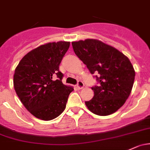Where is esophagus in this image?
I'll use <instances>...</instances> for the list:
<instances>
[{
	"label": "esophagus",
	"instance_id": "1",
	"mask_svg": "<svg viewBox=\"0 0 150 150\" xmlns=\"http://www.w3.org/2000/svg\"><path fill=\"white\" fill-rule=\"evenodd\" d=\"M77 87H78V89H82V88L84 87V83H83V82L81 81V80H78V83H77Z\"/></svg>",
	"mask_w": 150,
	"mask_h": 150
}]
</instances>
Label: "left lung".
Masks as SVG:
<instances>
[{
	"mask_svg": "<svg viewBox=\"0 0 150 150\" xmlns=\"http://www.w3.org/2000/svg\"><path fill=\"white\" fill-rule=\"evenodd\" d=\"M75 54L95 74L94 96L86 105L92 113L108 116L124 105L130 95L135 71L129 58L114 47L96 39L72 42Z\"/></svg>",
	"mask_w": 150,
	"mask_h": 150,
	"instance_id": "obj_1",
	"label": "left lung"
}]
</instances>
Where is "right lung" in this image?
I'll list each match as a JSON object with an SVG mask.
<instances>
[{
	"label": "right lung",
	"instance_id": "obj_1",
	"mask_svg": "<svg viewBox=\"0 0 150 150\" xmlns=\"http://www.w3.org/2000/svg\"><path fill=\"white\" fill-rule=\"evenodd\" d=\"M69 42L47 43L27 53L14 72L13 86L26 109L35 117L52 120L63 112L73 88L64 85L59 70Z\"/></svg>",
	"mask_w": 150,
	"mask_h": 150
}]
</instances>
